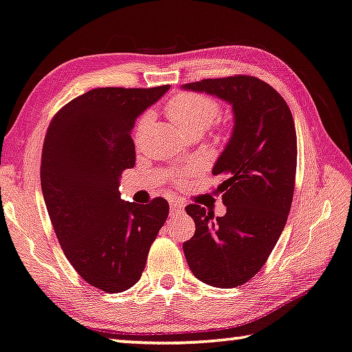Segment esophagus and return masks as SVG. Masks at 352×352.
<instances>
[{"label":"esophagus","mask_w":352,"mask_h":352,"mask_svg":"<svg viewBox=\"0 0 352 352\" xmlns=\"http://www.w3.org/2000/svg\"><path fill=\"white\" fill-rule=\"evenodd\" d=\"M180 212H183V204L178 201H170V213L178 214Z\"/></svg>","instance_id":"1"}]
</instances>
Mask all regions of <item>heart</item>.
<instances>
[{
	"mask_svg": "<svg viewBox=\"0 0 352 352\" xmlns=\"http://www.w3.org/2000/svg\"><path fill=\"white\" fill-rule=\"evenodd\" d=\"M167 117L182 133H204L217 122L221 106L217 99L202 93H182L170 99L166 107ZM148 117H142L138 124V131L145 126Z\"/></svg>",
	"mask_w": 352,
	"mask_h": 352,
	"instance_id": "b5f03b06",
	"label": "heart"
}]
</instances>
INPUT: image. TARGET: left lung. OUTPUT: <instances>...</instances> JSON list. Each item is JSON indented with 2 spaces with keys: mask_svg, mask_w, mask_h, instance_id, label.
Masks as SVG:
<instances>
[{
  "mask_svg": "<svg viewBox=\"0 0 352 352\" xmlns=\"http://www.w3.org/2000/svg\"><path fill=\"white\" fill-rule=\"evenodd\" d=\"M183 90L208 93L229 102L234 129L213 166L221 175L226 214L197 204L186 207L196 232L183 251L197 280L237 287L251 280L275 248L289 214L297 169V135L285 99L253 76L204 78Z\"/></svg>",
  "mask_w": 352,
  "mask_h": 352,
  "instance_id": "1",
  "label": "left lung"
}]
</instances>
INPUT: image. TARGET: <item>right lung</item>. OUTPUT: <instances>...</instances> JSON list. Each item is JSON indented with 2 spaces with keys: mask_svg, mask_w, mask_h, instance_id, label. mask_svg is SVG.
I'll return each mask as SVG.
<instances>
[{
  "mask_svg": "<svg viewBox=\"0 0 352 352\" xmlns=\"http://www.w3.org/2000/svg\"><path fill=\"white\" fill-rule=\"evenodd\" d=\"M169 88H94L61 107L47 129L41 158L47 212L67 261L101 291L123 292L140 280L169 214L162 197L146 206L120 197L122 172L135 164V120Z\"/></svg>",
  "mask_w": 352,
  "mask_h": 352,
  "instance_id": "obj_1",
  "label": "right lung"
}]
</instances>
